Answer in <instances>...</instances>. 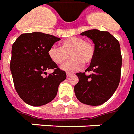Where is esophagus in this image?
Returning <instances> with one entry per match:
<instances>
[{"label":"esophagus","mask_w":134,"mask_h":134,"mask_svg":"<svg viewBox=\"0 0 134 134\" xmlns=\"http://www.w3.org/2000/svg\"><path fill=\"white\" fill-rule=\"evenodd\" d=\"M66 75H67L68 77H70V76L72 75V73H70V72H67V73H66Z\"/></svg>","instance_id":"esophagus-1"}]
</instances>
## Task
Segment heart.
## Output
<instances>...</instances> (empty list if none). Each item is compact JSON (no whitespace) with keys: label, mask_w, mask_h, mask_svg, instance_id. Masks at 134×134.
Wrapping results in <instances>:
<instances>
[{"label":"heart","mask_w":134,"mask_h":134,"mask_svg":"<svg viewBox=\"0 0 134 134\" xmlns=\"http://www.w3.org/2000/svg\"><path fill=\"white\" fill-rule=\"evenodd\" d=\"M72 59L62 66L67 72H75L83 67V64H91L96 55L93 44L81 37H69L61 43V47L52 46L48 50V56L52 62L61 65L69 58Z\"/></svg>","instance_id":"heart-1"}]
</instances>
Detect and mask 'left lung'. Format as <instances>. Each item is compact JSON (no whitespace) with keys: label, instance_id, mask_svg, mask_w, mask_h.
Instances as JSON below:
<instances>
[{"label":"left lung","instance_id":"obj_1","mask_svg":"<svg viewBox=\"0 0 134 134\" xmlns=\"http://www.w3.org/2000/svg\"><path fill=\"white\" fill-rule=\"evenodd\" d=\"M95 43L96 55L85 72L76 75L79 82L74 88L79 101L91 106L102 104L115 93L119 85L122 68V54L118 41L109 32L90 30L81 33Z\"/></svg>","mask_w":134,"mask_h":134}]
</instances>
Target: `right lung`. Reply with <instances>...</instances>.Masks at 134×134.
I'll use <instances>...</instances> for the list:
<instances>
[{"label":"right lung","instance_id":"add662e5","mask_svg":"<svg viewBox=\"0 0 134 134\" xmlns=\"http://www.w3.org/2000/svg\"><path fill=\"white\" fill-rule=\"evenodd\" d=\"M59 40L45 33H24L13 43L10 69L14 85L19 97L29 105H45L53 100L59 85L66 80V72L48 56L50 47ZM48 69L54 71L47 76Z\"/></svg>","mask_w":134,"mask_h":134}]
</instances>
